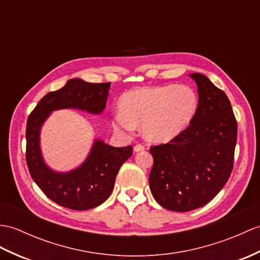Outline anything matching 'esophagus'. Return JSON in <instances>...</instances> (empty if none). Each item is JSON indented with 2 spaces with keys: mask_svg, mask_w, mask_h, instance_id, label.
I'll use <instances>...</instances> for the list:
<instances>
[{
  "mask_svg": "<svg viewBox=\"0 0 260 260\" xmlns=\"http://www.w3.org/2000/svg\"><path fill=\"white\" fill-rule=\"evenodd\" d=\"M144 149H145V146L142 144H136L134 146V152H136V153L142 152V150H144Z\"/></svg>",
  "mask_w": 260,
  "mask_h": 260,
  "instance_id": "1",
  "label": "esophagus"
}]
</instances>
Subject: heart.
Returning <instances> with one entry per match:
<instances>
[{"label":"heart","mask_w":260,"mask_h":260,"mask_svg":"<svg viewBox=\"0 0 260 260\" xmlns=\"http://www.w3.org/2000/svg\"><path fill=\"white\" fill-rule=\"evenodd\" d=\"M120 111L113 115V127L131 135L142 124L147 141L161 143L182 133L194 118L198 96L187 85H167L131 90L119 101Z\"/></svg>","instance_id":"obj_1"}]
</instances>
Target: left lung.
Masks as SVG:
<instances>
[{
    "mask_svg": "<svg viewBox=\"0 0 260 260\" xmlns=\"http://www.w3.org/2000/svg\"><path fill=\"white\" fill-rule=\"evenodd\" d=\"M198 108L188 127L167 144L150 147L154 158L148 182L161 207L185 213L203 207L231 176L237 122L227 95L207 76L192 73Z\"/></svg>",
    "mask_w": 260,
    "mask_h": 260,
    "instance_id": "8db88e82",
    "label": "left lung"
}]
</instances>
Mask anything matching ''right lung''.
I'll return each mask as SVG.
<instances>
[{
    "label": "right lung",
    "instance_id": "obj_1",
    "mask_svg": "<svg viewBox=\"0 0 260 260\" xmlns=\"http://www.w3.org/2000/svg\"><path fill=\"white\" fill-rule=\"evenodd\" d=\"M111 83H88L72 78L55 92L47 93L27 118L26 162L34 182L44 194L63 207L87 210L98 207L112 194L120 166L133 147H114L96 138L86 159L70 172L48 166L41 149V129L52 112L74 108L94 115L105 110Z\"/></svg>",
    "mask_w": 260,
    "mask_h": 260
}]
</instances>
